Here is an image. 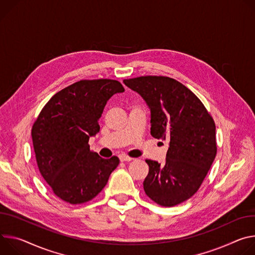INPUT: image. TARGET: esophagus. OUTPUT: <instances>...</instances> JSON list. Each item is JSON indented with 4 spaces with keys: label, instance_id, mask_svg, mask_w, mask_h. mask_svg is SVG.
I'll use <instances>...</instances> for the list:
<instances>
[{
    "label": "esophagus",
    "instance_id": "esophagus-1",
    "mask_svg": "<svg viewBox=\"0 0 255 255\" xmlns=\"http://www.w3.org/2000/svg\"><path fill=\"white\" fill-rule=\"evenodd\" d=\"M120 159H121L122 162H129V161L132 160V158H130V157L125 155V154H122V155L120 156Z\"/></svg>",
    "mask_w": 255,
    "mask_h": 255
}]
</instances>
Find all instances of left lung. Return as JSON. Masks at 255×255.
I'll list each match as a JSON object with an SVG mask.
<instances>
[{
	"instance_id": "obj_1",
	"label": "left lung",
	"mask_w": 255,
	"mask_h": 255,
	"mask_svg": "<svg viewBox=\"0 0 255 255\" xmlns=\"http://www.w3.org/2000/svg\"><path fill=\"white\" fill-rule=\"evenodd\" d=\"M124 83L150 108L152 136L169 140L164 164L146 160L144 190L160 206L181 204L200 188L215 160V123L202 101L172 78L145 76Z\"/></svg>"
}]
</instances>
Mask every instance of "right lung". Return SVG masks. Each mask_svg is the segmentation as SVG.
<instances>
[{
    "mask_svg": "<svg viewBox=\"0 0 255 255\" xmlns=\"http://www.w3.org/2000/svg\"><path fill=\"white\" fill-rule=\"evenodd\" d=\"M116 80H82L54 94L32 127L38 169L61 200L72 205L91 201L120 164L90 151L89 138L99 130L107 101L123 93Z\"/></svg>",
    "mask_w": 255,
    "mask_h": 255,
    "instance_id": "1",
    "label": "right lung"
}]
</instances>
